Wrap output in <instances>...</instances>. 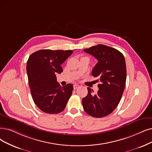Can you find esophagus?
Wrapping results in <instances>:
<instances>
[{
    "label": "esophagus",
    "mask_w": 152,
    "mask_h": 152,
    "mask_svg": "<svg viewBox=\"0 0 152 152\" xmlns=\"http://www.w3.org/2000/svg\"><path fill=\"white\" fill-rule=\"evenodd\" d=\"M80 86H78V85H74V88L75 90V89H77V88H78Z\"/></svg>",
    "instance_id": "obj_1"
}]
</instances>
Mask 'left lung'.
<instances>
[{"label":"left lung","mask_w":152,"mask_h":152,"mask_svg":"<svg viewBox=\"0 0 152 152\" xmlns=\"http://www.w3.org/2000/svg\"><path fill=\"white\" fill-rule=\"evenodd\" d=\"M83 51L98 60L92 74L99 77V90L88 87L87 95L82 99L85 112L90 116L102 118L110 114L122 98L126 77L125 60L123 54L114 48L99 44Z\"/></svg>","instance_id":"1"}]
</instances>
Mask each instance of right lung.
<instances>
[{
    "label": "right lung",
    "instance_id": "right-lung-1",
    "mask_svg": "<svg viewBox=\"0 0 152 152\" xmlns=\"http://www.w3.org/2000/svg\"><path fill=\"white\" fill-rule=\"evenodd\" d=\"M72 50H40L30 56L27 62L29 87L35 105L42 112L57 114L65 108L74 90L72 84L61 87L56 74Z\"/></svg>",
    "mask_w": 152,
    "mask_h": 152
}]
</instances>
